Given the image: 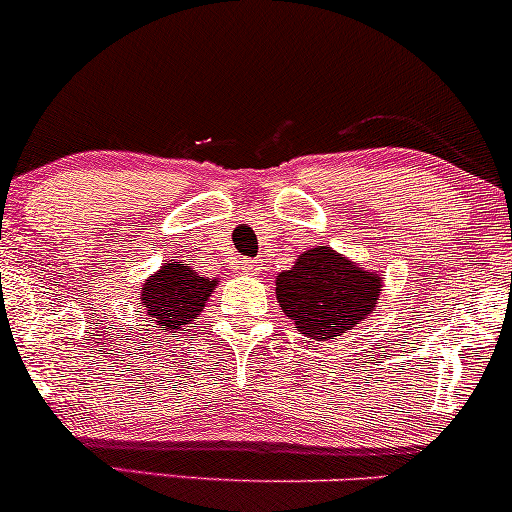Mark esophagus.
Returning <instances> with one entry per match:
<instances>
[{
	"label": "esophagus",
	"mask_w": 512,
	"mask_h": 512,
	"mask_svg": "<svg viewBox=\"0 0 512 512\" xmlns=\"http://www.w3.org/2000/svg\"><path fill=\"white\" fill-rule=\"evenodd\" d=\"M243 269H245V274L260 276L262 274V262L260 260H245L243 262Z\"/></svg>",
	"instance_id": "34e87169"
}]
</instances>
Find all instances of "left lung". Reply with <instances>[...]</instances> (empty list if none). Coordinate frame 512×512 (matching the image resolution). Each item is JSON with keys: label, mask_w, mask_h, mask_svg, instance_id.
Wrapping results in <instances>:
<instances>
[{"label": "left lung", "mask_w": 512, "mask_h": 512, "mask_svg": "<svg viewBox=\"0 0 512 512\" xmlns=\"http://www.w3.org/2000/svg\"><path fill=\"white\" fill-rule=\"evenodd\" d=\"M383 276L327 245L305 250L276 276V301L303 337L327 342L361 325L375 310Z\"/></svg>", "instance_id": "1"}]
</instances>
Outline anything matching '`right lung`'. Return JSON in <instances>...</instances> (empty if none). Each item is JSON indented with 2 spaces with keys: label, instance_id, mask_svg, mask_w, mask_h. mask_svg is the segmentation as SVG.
<instances>
[{
  "label": "right lung",
  "instance_id": "obj_1",
  "mask_svg": "<svg viewBox=\"0 0 512 512\" xmlns=\"http://www.w3.org/2000/svg\"><path fill=\"white\" fill-rule=\"evenodd\" d=\"M214 289L216 279L197 274L182 262L168 260L144 281L139 298L149 320H154L161 330L173 332L199 320Z\"/></svg>",
  "mask_w": 512,
  "mask_h": 512
}]
</instances>
